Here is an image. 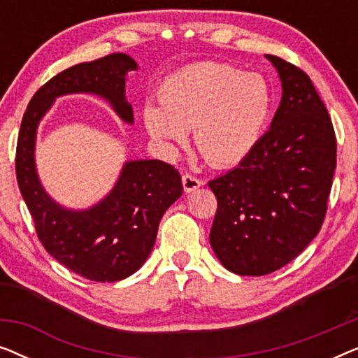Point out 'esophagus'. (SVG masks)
<instances>
[{"label": "esophagus", "instance_id": "esophagus-1", "mask_svg": "<svg viewBox=\"0 0 358 358\" xmlns=\"http://www.w3.org/2000/svg\"><path fill=\"white\" fill-rule=\"evenodd\" d=\"M202 184H203L202 180L194 178L192 174H184L182 176V185H184L185 192H194V190H197Z\"/></svg>", "mask_w": 358, "mask_h": 358}]
</instances>
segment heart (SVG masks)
I'll return each mask as SVG.
<instances>
[{
    "label": "heart",
    "mask_w": 358,
    "mask_h": 358,
    "mask_svg": "<svg viewBox=\"0 0 358 358\" xmlns=\"http://www.w3.org/2000/svg\"><path fill=\"white\" fill-rule=\"evenodd\" d=\"M159 99L143 110L151 138L173 150L194 130L195 148L215 168L244 163L261 145L275 109L266 76L213 62L176 71L161 86Z\"/></svg>",
    "instance_id": "1"
}]
</instances>
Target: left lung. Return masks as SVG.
Returning a JSON list of instances; mask_svg holds the SVG:
<instances>
[{
  "instance_id": "8db88e82",
  "label": "left lung",
  "mask_w": 358,
  "mask_h": 358,
  "mask_svg": "<svg viewBox=\"0 0 358 358\" xmlns=\"http://www.w3.org/2000/svg\"><path fill=\"white\" fill-rule=\"evenodd\" d=\"M282 83L280 106L256 151L210 180L218 208L210 246L238 275H267L320 233L336 169V135L306 73L266 55Z\"/></svg>"
}]
</instances>
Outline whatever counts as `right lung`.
Masks as SVG:
<instances>
[{"instance_id": "1", "label": "right lung", "mask_w": 358, "mask_h": 358, "mask_svg": "<svg viewBox=\"0 0 358 358\" xmlns=\"http://www.w3.org/2000/svg\"><path fill=\"white\" fill-rule=\"evenodd\" d=\"M138 70L130 55L114 53L75 65L43 85L22 117L16 150L21 195L37 236L53 259L92 282H117L143 266L155 246L161 218L182 195L180 174L159 159H130L114 187L87 208H68L43 187L37 173V130L58 97L91 94L104 99L125 124L134 125L127 101V75Z\"/></svg>"}]
</instances>
